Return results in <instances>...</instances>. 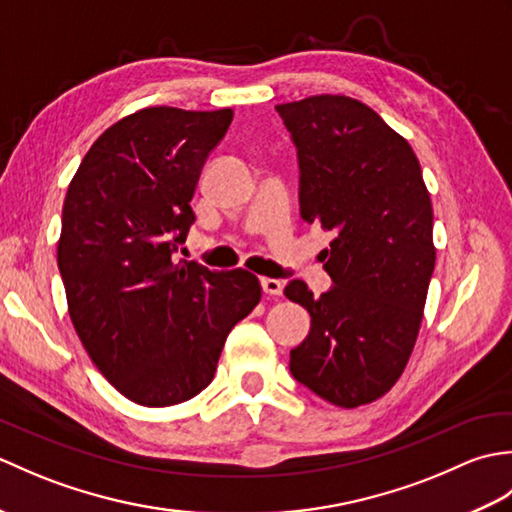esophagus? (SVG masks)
Here are the masks:
<instances>
[{
    "label": "esophagus",
    "mask_w": 512,
    "mask_h": 512,
    "mask_svg": "<svg viewBox=\"0 0 512 512\" xmlns=\"http://www.w3.org/2000/svg\"><path fill=\"white\" fill-rule=\"evenodd\" d=\"M262 288H264L266 295H270V297H279V295H281V290H284V284H281L279 279L264 277V279H262Z\"/></svg>",
    "instance_id": "esophagus-1"
}]
</instances>
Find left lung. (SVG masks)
<instances>
[{
  "mask_svg": "<svg viewBox=\"0 0 512 512\" xmlns=\"http://www.w3.org/2000/svg\"><path fill=\"white\" fill-rule=\"evenodd\" d=\"M297 145L301 217L334 235L314 297L295 279L284 295L312 328L290 372L336 407L385 396L405 372L436 266L433 209L411 145L372 107L345 94L277 105Z\"/></svg>",
  "mask_w": 512,
  "mask_h": 512,
  "instance_id": "obj_1",
  "label": "left lung"
}]
</instances>
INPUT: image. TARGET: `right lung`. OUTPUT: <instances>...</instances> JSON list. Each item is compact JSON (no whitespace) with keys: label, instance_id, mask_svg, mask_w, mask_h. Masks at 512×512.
<instances>
[{"label":"right lung","instance_id":"add662e5","mask_svg":"<svg viewBox=\"0 0 512 512\" xmlns=\"http://www.w3.org/2000/svg\"><path fill=\"white\" fill-rule=\"evenodd\" d=\"M233 110L145 107L94 140L65 193L57 262L76 334L136 405L171 407L211 383L228 332L262 299L244 268L173 250L195 220L206 156Z\"/></svg>","mask_w":512,"mask_h":512}]
</instances>
